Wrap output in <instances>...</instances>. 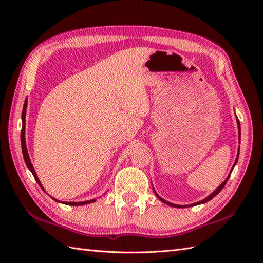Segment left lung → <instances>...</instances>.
<instances>
[{
    "label": "left lung",
    "mask_w": 263,
    "mask_h": 263,
    "mask_svg": "<svg viewBox=\"0 0 263 263\" xmlns=\"http://www.w3.org/2000/svg\"><path fill=\"white\" fill-rule=\"evenodd\" d=\"M236 121H237V125H238V141H241V124H239V121H238V119H237V116H236ZM238 155H239V148H238V153H237V156H236V159H235V163H234V166L232 167V170H231V172H230V174H228V176L226 177V180L222 182L219 186H218L214 192L212 193H210L208 197L206 198H204L203 200H201V201H198V202H195V203H192V204H186V205H180V204H174V203H172V202H168V201H166V200H164L163 198H160L159 195L157 194V192L155 191L154 190V187H153V190H154V192H155V194H156V197H157L161 202H164V203H166V204H168V205H171V206H174V208H186V206H193V205H198V204H202V203H205V202H208V201H210L212 198H215L216 195L219 193L222 189H224V186L226 185V183H227V181H228V178H230V176H231V174H232V172H233V168L234 167H235V165H236V163H237V160H238Z\"/></svg>",
    "instance_id": "8db88e82"
}]
</instances>
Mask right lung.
<instances>
[{
    "mask_svg": "<svg viewBox=\"0 0 263 263\" xmlns=\"http://www.w3.org/2000/svg\"><path fill=\"white\" fill-rule=\"evenodd\" d=\"M26 109H27V99L25 100L24 109H22V115H21L22 116L21 117V120H22V128H21V149H22V155H24V159H25V163H26L27 167L32 173V175H33V177H35V180L37 181V183L39 184V186L43 189V191H45V190H44V187H43V185H42L41 181H39V178H38V176L36 174L35 170H33V166H32L31 161H30L29 154H28L27 146H26V137H25V131H26V119H25V117H26ZM52 199H54V198H52ZM54 200L58 201V202H61V201H59L57 199H54ZM95 201H96V199H91V200H88V201H82V202H62V203H65V204H68V205H83V204L92 203V202H95Z\"/></svg>",
    "mask_w": 263,
    "mask_h": 263,
    "instance_id": "right-lung-1",
    "label": "right lung"
}]
</instances>
